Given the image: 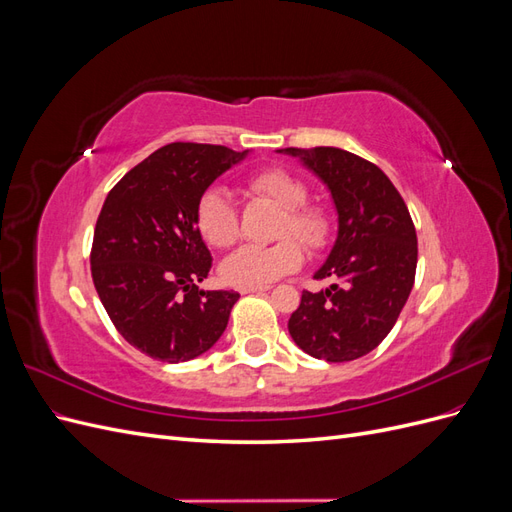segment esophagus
<instances>
[{
	"mask_svg": "<svg viewBox=\"0 0 512 512\" xmlns=\"http://www.w3.org/2000/svg\"><path fill=\"white\" fill-rule=\"evenodd\" d=\"M267 290H269V286H254V288H241V294H262Z\"/></svg>",
	"mask_w": 512,
	"mask_h": 512,
	"instance_id": "1",
	"label": "esophagus"
}]
</instances>
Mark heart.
I'll return each mask as SVG.
<instances>
[{
    "mask_svg": "<svg viewBox=\"0 0 512 512\" xmlns=\"http://www.w3.org/2000/svg\"><path fill=\"white\" fill-rule=\"evenodd\" d=\"M247 185L254 196L284 209L280 226H277V237L282 241L275 245L237 247L222 260L220 275L230 286H269L303 265V247L288 237H297L307 247L318 250L329 241L331 220L320 207L305 205L307 188L286 170H260ZM196 228L213 247H228L237 241L239 215L226 190L211 188L198 198Z\"/></svg>",
    "mask_w": 512,
    "mask_h": 512,
    "instance_id": "obj_1",
    "label": "heart"
}]
</instances>
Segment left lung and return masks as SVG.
I'll list each match as a JSON object with an SVG mask.
<instances>
[{"label": "left lung", "mask_w": 512, "mask_h": 512, "mask_svg": "<svg viewBox=\"0 0 512 512\" xmlns=\"http://www.w3.org/2000/svg\"><path fill=\"white\" fill-rule=\"evenodd\" d=\"M280 153L327 185L337 211V237L316 280L333 284L301 294L288 331L314 359H361L391 333L416 273V230L410 211L382 170L337 147Z\"/></svg>", "instance_id": "8db88e82"}]
</instances>
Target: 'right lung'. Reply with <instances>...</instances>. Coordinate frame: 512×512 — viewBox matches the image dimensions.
<instances>
[{
    "label": "right lung",
    "instance_id": "1",
    "mask_svg": "<svg viewBox=\"0 0 512 512\" xmlns=\"http://www.w3.org/2000/svg\"><path fill=\"white\" fill-rule=\"evenodd\" d=\"M247 153L170 143L123 175L104 200L91 277L115 329L151 359H196L226 329L239 292L198 288L211 254L196 228V203Z\"/></svg>",
    "mask_w": 512,
    "mask_h": 512
}]
</instances>
